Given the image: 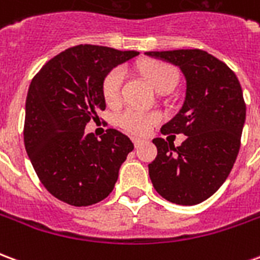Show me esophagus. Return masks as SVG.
<instances>
[{
	"mask_svg": "<svg viewBox=\"0 0 260 260\" xmlns=\"http://www.w3.org/2000/svg\"><path fill=\"white\" fill-rule=\"evenodd\" d=\"M132 142H134V145H135V147L141 146L142 143H143V139H139V138H132Z\"/></svg>",
	"mask_w": 260,
	"mask_h": 260,
	"instance_id": "esophagus-1",
	"label": "esophagus"
}]
</instances>
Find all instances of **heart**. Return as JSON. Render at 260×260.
Returning <instances> with one entry per match:
<instances>
[{
    "label": "heart",
    "mask_w": 260,
    "mask_h": 260,
    "mask_svg": "<svg viewBox=\"0 0 260 260\" xmlns=\"http://www.w3.org/2000/svg\"><path fill=\"white\" fill-rule=\"evenodd\" d=\"M142 74L145 75L153 87L160 91L174 89L178 82L177 69L173 65L161 61H146L141 65ZM125 79V69L122 67L111 69L103 80V96L108 104H115L121 97V87ZM158 121L157 114L142 113L139 110L129 108L118 115V125L131 134L142 135L150 129Z\"/></svg>",
    "instance_id": "1"
}]
</instances>
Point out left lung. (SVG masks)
<instances>
[{
  "mask_svg": "<svg viewBox=\"0 0 260 260\" xmlns=\"http://www.w3.org/2000/svg\"><path fill=\"white\" fill-rule=\"evenodd\" d=\"M177 65L186 80L180 113L161 134H184L181 146L153 139L157 157L149 164L154 189L169 202L192 206L217 191L227 180L241 146L246 106L238 78L203 50L147 51Z\"/></svg>",
  "mask_w": 260,
  "mask_h": 260,
  "instance_id": "1",
  "label": "left lung"
}]
</instances>
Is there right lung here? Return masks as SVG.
<instances>
[{"label": "right lung", "instance_id": "obj_1", "mask_svg": "<svg viewBox=\"0 0 260 260\" xmlns=\"http://www.w3.org/2000/svg\"><path fill=\"white\" fill-rule=\"evenodd\" d=\"M138 51L80 44L48 61L31 80L26 99L23 141L44 188L71 206L106 199L134 143L110 128L97 141L85 126L106 108V75Z\"/></svg>", "mask_w": 260, "mask_h": 260}]
</instances>
